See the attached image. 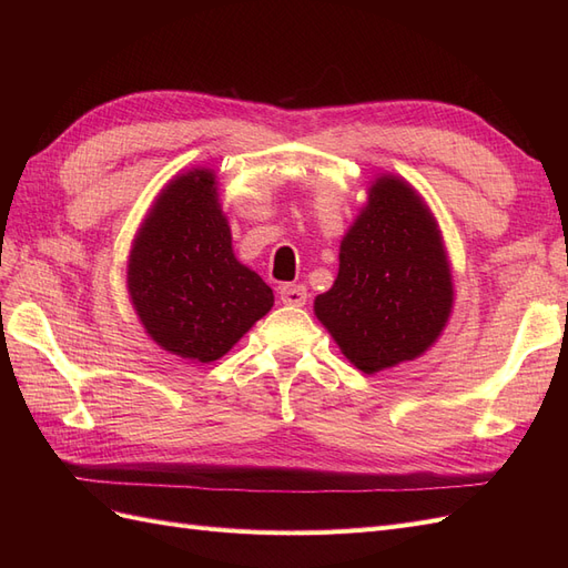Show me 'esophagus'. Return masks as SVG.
Segmentation results:
<instances>
[{
	"mask_svg": "<svg viewBox=\"0 0 568 568\" xmlns=\"http://www.w3.org/2000/svg\"><path fill=\"white\" fill-rule=\"evenodd\" d=\"M280 298H282V303H286V305L301 307V305H305V301H307V291H305V286H301V284H284V286H280Z\"/></svg>",
	"mask_w": 568,
	"mask_h": 568,
	"instance_id": "obj_1",
	"label": "esophagus"
}]
</instances>
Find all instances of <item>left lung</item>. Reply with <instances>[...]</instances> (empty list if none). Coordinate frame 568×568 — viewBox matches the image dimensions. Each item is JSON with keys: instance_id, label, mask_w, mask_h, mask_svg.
Returning a JSON list of instances; mask_svg holds the SVG:
<instances>
[{"instance_id": "left-lung-1", "label": "left lung", "mask_w": 568, "mask_h": 568, "mask_svg": "<svg viewBox=\"0 0 568 568\" xmlns=\"http://www.w3.org/2000/svg\"><path fill=\"white\" fill-rule=\"evenodd\" d=\"M338 277L315 315L365 374L422 355L450 317L453 282L436 220L412 186L379 178L341 242Z\"/></svg>"}]
</instances>
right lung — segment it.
<instances>
[{
    "label": "right lung",
    "mask_w": 568,
    "mask_h": 568,
    "mask_svg": "<svg viewBox=\"0 0 568 568\" xmlns=\"http://www.w3.org/2000/svg\"><path fill=\"white\" fill-rule=\"evenodd\" d=\"M128 288L149 336L199 363L225 355L274 303L272 288L232 253L211 170L163 189L134 239Z\"/></svg>",
    "instance_id": "1"
}]
</instances>
